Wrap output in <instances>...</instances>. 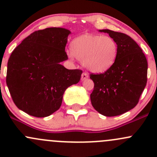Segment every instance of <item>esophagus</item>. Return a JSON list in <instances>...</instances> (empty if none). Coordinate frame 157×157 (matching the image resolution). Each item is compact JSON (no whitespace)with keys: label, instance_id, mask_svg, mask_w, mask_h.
Here are the masks:
<instances>
[{"label":"esophagus","instance_id":"34e87169","mask_svg":"<svg viewBox=\"0 0 157 157\" xmlns=\"http://www.w3.org/2000/svg\"><path fill=\"white\" fill-rule=\"evenodd\" d=\"M87 78H88V74H87V73L83 72V74H82V75H81V80H86V79H87Z\"/></svg>","mask_w":157,"mask_h":157}]
</instances>
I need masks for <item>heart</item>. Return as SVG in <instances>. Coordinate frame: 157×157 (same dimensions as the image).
<instances>
[{"label": "heart", "mask_w": 157, "mask_h": 157, "mask_svg": "<svg viewBox=\"0 0 157 157\" xmlns=\"http://www.w3.org/2000/svg\"><path fill=\"white\" fill-rule=\"evenodd\" d=\"M73 58L83 61L90 71L102 73L112 67L118 54V45L111 36L83 34L75 38L71 45Z\"/></svg>", "instance_id": "heart-1"}]
</instances>
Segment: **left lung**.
<instances>
[{
	"mask_svg": "<svg viewBox=\"0 0 157 157\" xmlns=\"http://www.w3.org/2000/svg\"><path fill=\"white\" fill-rule=\"evenodd\" d=\"M107 33L118 45V54L111 68L91 74L94 83L90 94L93 108L105 116L121 115L138 103L147 81V61L142 49L129 36L109 29Z\"/></svg>",
	"mask_w": 157,
	"mask_h": 157,
	"instance_id": "8db88e82",
	"label": "left lung"
}]
</instances>
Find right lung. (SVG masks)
Instances as JSON below:
<instances>
[{"instance_id":"obj_1","label":"right lung","mask_w":157,"mask_h":157,"mask_svg":"<svg viewBox=\"0 0 157 157\" xmlns=\"http://www.w3.org/2000/svg\"><path fill=\"white\" fill-rule=\"evenodd\" d=\"M69 30L46 28L31 33L11 53L7 62V87L17 108L43 118L59 109L66 89L80 80L81 70L61 65L67 55Z\"/></svg>"}]
</instances>
